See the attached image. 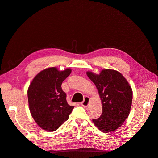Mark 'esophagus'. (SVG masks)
<instances>
[{"label": "esophagus", "instance_id": "1", "mask_svg": "<svg viewBox=\"0 0 158 158\" xmlns=\"http://www.w3.org/2000/svg\"><path fill=\"white\" fill-rule=\"evenodd\" d=\"M89 102V98L86 96V97L84 98V101L82 103H81V105H82L83 107H87L88 106Z\"/></svg>", "mask_w": 158, "mask_h": 158}]
</instances>
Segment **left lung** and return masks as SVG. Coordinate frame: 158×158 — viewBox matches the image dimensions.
<instances>
[{"instance_id": "obj_1", "label": "left lung", "mask_w": 158, "mask_h": 158, "mask_svg": "<svg viewBox=\"0 0 158 158\" xmlns=\"http://www.w3.org/2000/svg\"><path fill=\"white\" fill-rule=\"evenodd\" d=\"M96 86L102 103V114L93 123L99 130L110 132L120 127L130 113L132 90L119 72L103 69L99 74L87 72Z\"/></svg>"}]
</instances>
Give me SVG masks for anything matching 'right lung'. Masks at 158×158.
Listing matches in <instances>:
<instances>
[{
    "instance_id": "add662e5",
    "label": "right lung",
    "mask_w": 158,
    "mask_h": 158,
    "mask_svg": "<svg viewBox=\"0 0 158 158\" xmlns=\"http://www.w3.org/2000/svg\"><path fill=\"white\" fill-rule=\"evenodd\" d=\"M71 73L70 69L59 71L56 67L44 69L33 79L27 89L30 111L38 126L47 131H55L67 121L74 108L66 102L61 88Z\"/></svg>"
}]
</instances>
